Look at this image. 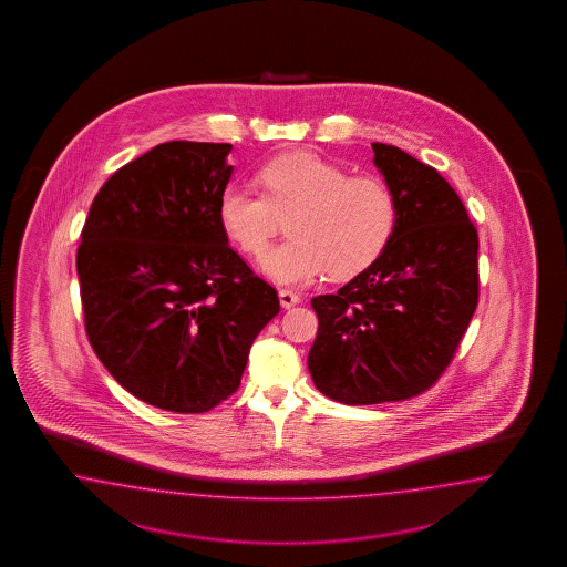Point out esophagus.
<instances>
[{
  "instance_id": "1",
  "label": "esophagus",
  "mask_w": 567,
  "mask_h": 567,
  "mask_svg": "<svg viewBox=\"0 0 567 567\" xmlns=\"http://www.w3.org/2000/svg\"><path fill=\"white\" fill-rule=\"evenodd\" d=\"M278 297H280V306L285 309L292 308V306H297L301 301V295L291 291V289H282V291L278 292Z\"/></svg>"
}]
</instances>
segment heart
Masks as SVG:
<instances>
[{
  "label": "heart",
  "instance_id": "obj_1",
  "mask_svg": "<svg viewBox=\"0 0 567 567\" xmlns=\"http://www.w3.org/2000/svg\"><path fill=\"white\" fill-rule=\"evenodd\" d=\"M264 193L228 185L218 220L245 256L259 258L289 218L291 239L261 261L280 285H308L322 275L344 280L377 261L395 235V193L377 176L349 172L309 152L278 155L259 172Z\"/></svg>",
  "mask_w": 567,
  "mask_h": 567
}]
</instances>
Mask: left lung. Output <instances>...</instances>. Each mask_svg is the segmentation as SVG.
<instances>
[{
    "mask_svg": "<svg viewBox=\"0 0 567 567\" xmlns=\"http://www.w3.org/2000/svg\"><path fill=\"white\" fill-rule=\"evenodd\" d=\"M395 193L384 254L334 295H318L308 365L344 405L422 395L443 377L478 306V230L445 178L403 150L372 143Z\"/></svg>",
    "mask_w": 567,
    "mask_h": 567,
    "instance_id": "obj_1",
    "label": "left lung"
}]
</instances>
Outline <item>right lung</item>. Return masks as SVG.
Segmentation results:
<instances>
[{"label": "right lung", "instance_id": "add662e5", "mask_svg": "<svg viewBox=\"0 0 567 567\" xmlns=\"http://www.w3.org/2000/svg\"><path fill=\"white\" fill-rule=\"evenodd\" d=\"M230 143L168 141L114 172L76 251L89 343L141 401L204 413L239 389L278 292L228 245Z\"/></svg>", "mask_w": 567, "mask_h": 567}]
</instances>
